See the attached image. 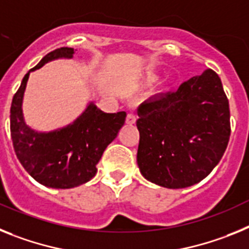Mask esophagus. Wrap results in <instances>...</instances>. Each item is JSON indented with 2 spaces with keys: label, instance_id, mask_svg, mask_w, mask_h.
Wrapping results in <instances>:
<instances>
[{
  "label": "esophagus",
  "instance_id": "obj_1",
  "mask_svg": "<svg viewBox=\"0 0 249 249\" xmlns=\"http://www.w3.org/2000/svg\"><path fill=\"white\" fill-rule=\"evenodd\" d=\"M135 122H137V116H135V114H134V112H129L126 116V124L133 125L135 124Z\"/></svg>",
  "mask_w": 249,
  "mask_h": 249
}]
</instances>
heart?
<instances>
[{
    "instance_id": "heart-1",
    "label": "heart",
    "mask_w": 249,
    "mask_h": 249,
    "mask_svg": "<svg viewBox=\"0 0 249 249\" xmlns=\"http://www.w3.org/2000/svg\"><path fill=\"white\" fill-rule=\"evenodd\" d=\"M155 79H157V77H155L154 75H151V76H149V80H150V81H154Z\"/></svg>"
}]
</instances>
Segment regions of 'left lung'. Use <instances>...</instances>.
<instances>
[{
	"mask_svg": "<svg viewBox=\"0 0 249 249\" xmlns=\"http://www.w3.org/2000/svg\"><path fill=\"white\" fill-rule=\"evenodd\" d=\"M138 115V165L144 178L160 187L179 189L199 183L228 145V99L211 69L177 91L151 96L140 104Z\"/></svg>",
	"mask_w": 249,
	"mask_h": 249,
	"instance_id": "obj_1",
	"label": "left lung"
}]
</instances>
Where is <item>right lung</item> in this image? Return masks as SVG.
Returning a JSON list of instances; mask_svg holds the SVG:
<instances>
[{
    "label": "right lung",
    "mask_w": 249,
    "mask_h": 249,
    "mask_svg": "<svg viewBox=\"0 0 249 249\" xmlns=\"http://www.w3.org/2000/svg\"><path fill=\"white\" fill-rule=\"evenodd\" d=\"M71 47L47 53L26 73L11 104V139L15 153L25 170L40 184L56 189L77 187L94 178L104 150L115 139L125 123L126 112L101 111L90 103L85 111L68 126L38 133L25 123L22 100L30 72L56 59H71Z\"/></svg>",
    "instance_id": "add662e5"
}]
</instances>
